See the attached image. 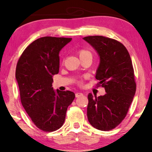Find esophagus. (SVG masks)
Wrapping results in <instances>:
<instances>
[{
    "mask_svg": "<svg viewBox=\"0 0 152 152\" xmlns=\"http://www.w3.org/2000/svg\"><path fill=\"white\" fill-rule=\"evenodd\" d=\"M83 93H80V92H77V93H75V97H81V96H83Z\"/></svg>",
    "mask_w": 152,
    "mask_h": 152,
    "instance_id": "1",
    "label": "esophagus"
}]
</instances>
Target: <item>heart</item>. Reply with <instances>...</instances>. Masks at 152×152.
Returning a JSON list of instances; mask_svg holds the SVG:
<instances>
[{"mask_svg":"<svg viewBox=\"0 0 152 152\" xmlns=\"http://www.w3.org/2000/svg\"><path fill=\"white\" fill-rule=\"evenodd\" d=\"M78 54L79 56H80V58L84 57V56H86L87 55H91L90 52L86 50H80L78 52Z\"/></svg>","mask_w":152,"mask_h":152,"instance_id":"obj_1","label":"heart"}]
</instances>
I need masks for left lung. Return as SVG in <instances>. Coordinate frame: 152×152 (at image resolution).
I'll use <instances>...</instances> for the list:
<instances>
[{
  "instance_id": "left-lung-1",
  "label": "left lung",
  "mask_w": 152,
  "mask_h": 152,
  "mask_svg": "<svg viewBox=\"0 0 152 152\" xmlns=\"http://www.w3.org/2000/svg\"><path fill=\"white\" fill-rule=\"evenodd\" d=\"M95 50L99 64L95 78L106 94L88 95L87 117L97 129L109 131L125 118L136 93V84L132 59L123 44L102 36L83 38Z\"/></svg>"
}]
</instances>
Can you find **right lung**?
<instances>
[{"instance_id":"right-lung-1","label":"right lung","mask_w":152,"mask_h":152,"mask_svg":"<svg viewBox=\"0 0 152 152\" xmlns=\"http://www.w3.org/2000/svg\"><path fill=\"white\" fill-rule=\"evenodd\" d=\"M71 40L52 37L37 39L26 48L16 65L23 107L33 123L44 132L61 127L75 97L72 91H55L53 87V77L59 70V52Z\"/></svg>"}]
</instances>
